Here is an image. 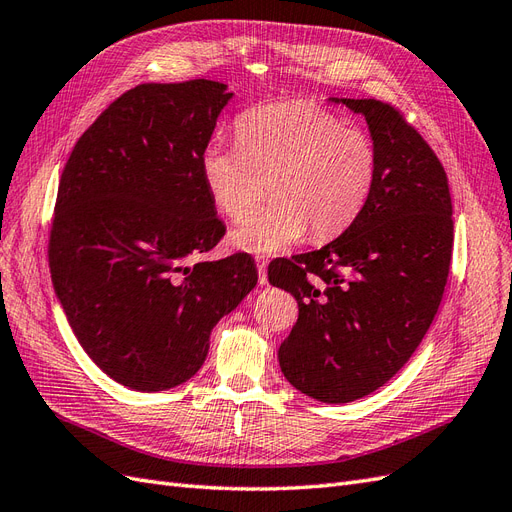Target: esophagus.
<instances>
[{
	"instance_id": "esophagus-1",
	"label": "esophagus",
	"mask_w": 512,
	"mask_h": 512,
	"mask_svg": "<svg viewBox=\"0 0 512 512\" xmlns=\"http://www.w3.org/2000/svg\"><path fill=\"white\" fill-rule=\"evenodd\" d=\"M256 267H258V282L265 286L267 284V258L258 256L256 258Z\"/></svg>"
}]
</instances>
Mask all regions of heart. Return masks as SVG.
Instances as JSON below:
<instances>
[{"label": "heart", "mask_w": 512, "mask_h": 512, "mask_svg": "<svg viewBox=\"0 0 512 512\" xmlns=\"http://www.w3.org/2000/svg\"><path fill=\"white\" fill-rule=\"evenodd\" d=\"M237 145L209 143L200 158L207 190L226 218L241 222L266 195L276 198L232 232L252 254H277L303 239H327L354 222L376 181L371 136L307 100L260 104L237 123Z\"/></svg>", "instance_id": "heart-1"}]
</instances>
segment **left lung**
<instances>
[{"instance_id":"obj_1","label":"left lung","mask_w":512,"mask_h":512,"mask_svg":"<svg viewBox=\"0 0 512 512\" xmlns=\"http://www.w3.org/2000/svg\"><path fill=\"white\" fill-rule=\"evenodd\" d=\"M378 151L376 181L354 222L322 250L277 258L269 282L299 303L277 359L286 380L324 404H348L404 367L436 316L453 254V205L438 156L404 113L342 98Z\"/></svg>"}]
</instances>
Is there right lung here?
Masks as SVG:
<instances>
[{"mask_svg":"<svg viewBox=\"0 0 512 512\" xmlns=\"http://www.w3.org/2000/svg\"><path fill=\"white\" fill-rule=\"evenodd\" d=\"M230 96L207 79L136 85L83 132L61 173L55 294L89 359L128 389L190 380L211 329L258 282L245 252L190 265L226 235L200 158Z\"/></svg>","mask_w":512,"mask_h":512,"instance_id":"add662e5","label":"right lung"}]
</instances>
